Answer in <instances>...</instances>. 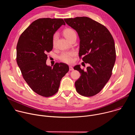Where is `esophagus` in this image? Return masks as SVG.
I'll return each mask as SVG.
<instances>
[{"label":"esophagus","instance_id":"obj_1","mask_svg":"<svg viewBox=\"0 0 135 135\" xmlns=\"http://www.w3.org/2000/svg\"><path fill=\"white\" fill-rule=\"evenodd\" d=\"M74 70L73 67H71V66H69V70L71 71V70Z\"/></svg>","mask_w":135,"mask_h":135}]
</instances>
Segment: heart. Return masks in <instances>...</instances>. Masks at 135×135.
Listing matches in <instances>:
<instances>
[{
  "mask_svg": "<svg viewBox=\"0 0 135 135\" xmlns=\"http://www.w3.org/2000/svg\"><path fill=\"white\" fill-rule=\"evenodd\" d=\"M64 35L67 39L69 41L71 38L75 36H76V33L75 31L70 28L66 29L64 31ZM57 37H58V34L55 33L54 34L53 38H52V45L54 47L56 45V42L57 39ZM75 53L73 51H66L62 52L59 56V59L62 61L70 64L73 61V57Z\"/></svg>",
  "mask_w": 135,
  "mask_h": 135,
  "instance_id": "obj_1",
  "label": "heart"
}]
</instances>
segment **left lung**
<instances>
[{
    "label": "left lung",
    "instance_id": "8db88e82",
    "mask_svg": "<svg viewBox=\"0 0 135 135\" xmlns=\"http://www.w3.org/2000/svg\"><path fill=\"white\" fill-rule=\"evenodd\" d=\"M80 38L79 56L89 66L86 70L80 65L74 69L79 71L80 78L75 83L76 90L85 97L98 93L109 80L116 60L113 38L103 25L88 17L65 18Z\"/></svg>",
    "mask_w": 135,
    "mask_h": 135
}]
</instances>
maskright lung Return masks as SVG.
<instances>
[{
  "mask_svg": "<svg viewBox=\"0 0 135 135\" xmlns=\"http://www.w3.org/2000/svg\"><path fill=\"white\" fill-rule=\"evenodd\" d=\"M62 18L37 19L22 32L16 46V62L24 80L38 94L49 97L59 90L61 79L69 71L68 66L56 63L47 66L46 53L53 49L52 38L65 25Z\"/></svg>",
  "mask_w": 135,
  "mask_h": 135,
  "instance_id": "right-lung-1",
  "label": "right lung"
}]
</instances>
